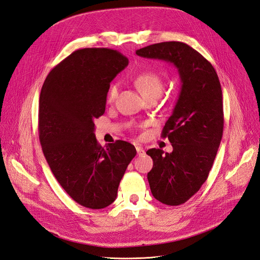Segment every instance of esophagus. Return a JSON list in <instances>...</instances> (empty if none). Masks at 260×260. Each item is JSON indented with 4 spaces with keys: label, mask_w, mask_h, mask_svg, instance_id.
<instances>
[{
    "label": "esophagus",
    "mask_w": 260,
    "mask_h": 260,
    "mask_svg": "<svg viewBox=\"0 0 260 260\" xmlns=\"http://www.w3.org/2000/svg\"><path fill=\"white\" fill-rule=\"evenodd\" d=\"M136 151H137V154L139 155V156H141V155H143L145 154V150H143V148H141V147H136Z\"/></svg>",
    "instance_id": "34e87169"
}]
</instances>
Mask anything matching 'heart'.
I'll return each instance as SVG.
<instances>
[{"mask_svg":"<svg viewBox=\"0 0 260 260\" xmlns=\"http://www.w3.org/2000/svg\"><path fill=\"white\" fill-rule=\"evenodd\" d=\"M135 84L143 95V98L147 99L153 94H160L162 91V79L161 77L154 72H142L136 76ZM119 93V84L112 83L109 86L107 93V102L113 103L117 99Z\"/></svg>","mask_w":260,"mask_h":260,"instance_id":"heart-1","label":"heart"}]
</instances>
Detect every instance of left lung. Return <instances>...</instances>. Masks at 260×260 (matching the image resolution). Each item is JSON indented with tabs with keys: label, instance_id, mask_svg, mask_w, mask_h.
<instances>
[{
	"label": "left lung",
	"instance_id": "1",
	"mask_svg": "<svg viewBox=\"0 0 260 260\" xmlns=\"http://www.w3.org/2000/svg\"><path fill=\"white\" fill-rule=\"evenodd\" d=\"M136 54L174 64L180 76L179 98L161 132L174 150L147 151L153 159L148 174L153 197L179 206L197 193L212 168L224 128L222 88L212 64L184 43L150 45Z\"/></svg>",
	"mask_w": 260,
	"mask_h": 260
}]
</instances>
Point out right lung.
I'll list each match as a JSON object with an SVG mask.
<instances>
[{
    "mask_svg": "<svg viewBox=\"0 0 260 260\" xmlns=\"http://www.w3.org/2000/svg\"><path fill=\"white\" fill-rule=\"evenodd\" d=\"M127 65L126 56L108 48L76 50L53 67L41 91L38 132L44 155L60 185L85 208L113 203L137 153L123 140L103 148L94 134L110 82Z\"/></svg>",
    "mask_w": 260,
    "mask_h": 260,
    "instance_id": "obj_1",
    "label": "right lung"
}]
</instances>
